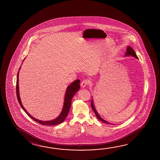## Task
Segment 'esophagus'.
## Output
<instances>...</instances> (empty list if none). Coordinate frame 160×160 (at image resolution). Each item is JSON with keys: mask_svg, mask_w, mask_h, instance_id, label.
Here are the masks:
<instances>
[{"mask_svg": "<svg viewBox=\"0 0 160 160\" xmlns=\"http://www.w3.org/2000/svg\"><path fill=\"white\" fill-rule=\"evenodd\" d=\"M89 84V81L87 80H84L83 81L81 82V86L82 88H85V87L87 86L88 84Z\"/></svg>", "mask_w": 160, "mask_h": 160, "instance_id": "obj_1", "label": "esophagus"}]
</instances>
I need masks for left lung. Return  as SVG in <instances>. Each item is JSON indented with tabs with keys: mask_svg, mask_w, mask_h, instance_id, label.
<instances>
[{
	"mask_svg": "<svg viewBox=\"0 0 160 160\" xmlns=\"http://www.w3.org/2000/svg\"><path fill=\"white\" fill-rule=\"evenodd\" d=\"M133 56L134 58H138L136 54V53L134 52L133 49L131 46H127V51H126V53H125V56ZM91 106H92V109L94 112L95 114V115L97 116V118H98L99 121H102V122H104V123H107V124H111V123H109L107 121L104 120L102 118L100 117L99 114H98V113L97 112V110H96V109H95L94 105V102H93V101H92H92H91Z\"/></svg>",
	"mask_w": 160,
	"mask_h": 160,
	"instance_id": "left-lung-1",
	"label": "left lung"
}]
</instances>
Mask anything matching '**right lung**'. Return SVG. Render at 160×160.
Returning a JSON list of instances; mask_svg holds the SVG:
<instances>
[{
    "instance_id": "add662e5",
    "label": "right lung",
    "mask_w": 160,
    "mask_h": 160,
    "mask_svg": "<svg viewBox=\"0 0 160 160\" xmlns=\"http://www.w3.org/2000/svg\"><path fill=\"white\" fill-rule=\"evenodd\" d=\"M21 66H20L19 71L20 70ZM19 71L18 72L17 74V84H16V92H17V99L18 101L19 104L21 105L22 108L23 109V110L29 116L30 118H32L33 120L37 122V123H39L42 125H45V126H54V125H57L58 124L62 123L64 120L65 119L66 117H67V115L68 114L69 110L71 107V100L72 99V97L73 95L75 94L76 92L79 91L80 89V80H76L75 81H73V82H72L66 89V91L65 95V99H64V102H63V108H62V110L60 114L58 117V118H56L53 120L52 121H42L37 119L36 118H33L32 116L30 115L29 113L27 112V110L25 109V108H24L22 104L21 100L20 99L19 97V86H18V75Z\"/></svg>"
}]
</instances>
